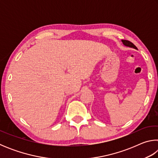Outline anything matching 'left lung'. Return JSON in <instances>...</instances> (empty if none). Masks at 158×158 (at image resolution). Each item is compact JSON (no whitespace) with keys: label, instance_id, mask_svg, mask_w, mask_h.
I'll use <instances>...</instances> for the list:
<instances>
[{"label":"left lung","instance_id":"left-lung-1","mask_svg":"<svg viewBox=\"0 0 158 158\" xmlns=\"http://www.w3.org/2000/svg\"><path fill=\"white\" fill-rule=\"evenodd\" d=\"M122 42H123V44L125 45V46L134 48V49H137V47H136L135 45L132 43V42H131L128 41V40H123Z\"/></svg>","mask_w":158,"mask_h":158}]
</instances>
